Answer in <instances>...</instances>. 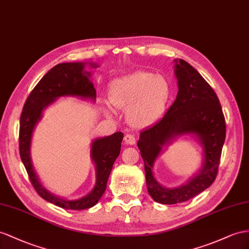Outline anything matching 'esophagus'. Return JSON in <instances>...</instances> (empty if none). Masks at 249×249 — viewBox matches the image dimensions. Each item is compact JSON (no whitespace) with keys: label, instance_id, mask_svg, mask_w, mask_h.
I'll return each mask as SVG.
<instances>
[{"label":"esophagus","instance_id":"esophagus-1","mask_svg":"<svg viewBox=\"0 0 249 249\" xmlns=\"http://www.w3.org/2000/svg\"><path fill=\"white\" fill-rule=\"evenodd\" d=\"M124 141H125L126 144H128V145H135L136 144V138H135V136H132V135H125Z\"/></svg>","mask_w":249,"mask_h":249}]
</instances>
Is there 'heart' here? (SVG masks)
Here are the masks:
<instances>
[{"label":"heart","mask_w":249,"mask_h":249,"mask_svg":"<svg viewBox=\"0 0 249 249\" xmlns=\"http://www.w3.org/2000/svg\"><path fill=\"white\" fill-rule=\"evenodd\" d=\"M108 99L114 107L126 109L132 126L143 128L156 123L166 110L170 85L163 75L140 70L111 82Z\"/></svg>","instance_id":"obj_1"}]
</instances>
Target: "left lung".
Wrapping results in <instances>:
<instances>
[{
    "instance_id": "8db88e82",
    "label": "left lung",
    "mask_w": 249,
    "mask_h": 249,
    "mask_svg": "<svg viewBox=\"0 0 249 249\" xmlns=\"http://www.w3.org/2000/svg\"><path fill=\"white\" fill-rule=\"evenodd\" d=\"M175 73L179 87L176 101L162 119L141 131L138 141L148 194L156 202L168 205L185 202L212 185L226 137L224 114L213 89L182 59L175 60ZM184 134H194L201 143L203 165L187 183L176 189L164 188L153 177V164L163 147Z\"/></svg>"
}]
</instances>
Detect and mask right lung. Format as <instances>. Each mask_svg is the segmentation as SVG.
Returning <instances> with one entry per match:
<instances>
[{"mask_svg": "<svg viewBox=\"0 0 249 249\" xmlns=\"http://www.w3.org/2000/svg\"><path fill=\"white\" fill-rule=\"evenodd\" d=\"M92 68L98 67L90 63ZM85 63H61L52 68L37 83L25 102L20 120V145L21 160L27 170L29 180L41 197L47 202L64 209L82 210L94 206L103 196L107 181L111 173L112 165L119 157L121 143L124 135L121 131L113 135L95 139L91 144L90 155L95 165L97 181L93 189L87 196L78 200H67L48 191L39 181L31 163L30 146L33 132L37 122L42 119L43 110L60 98L71 95L82 99L95 101L97 92L92 82L89 80L91 73L84 70Z\"/></svg>", "mask_w": 249, "mask_h": 249, "instance_id": "1", "label": "right lung"}]
</instances>
